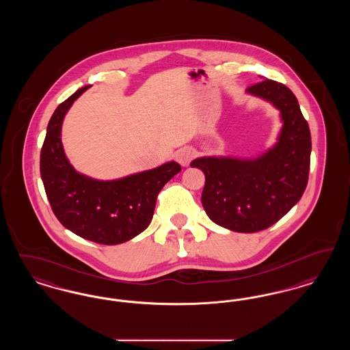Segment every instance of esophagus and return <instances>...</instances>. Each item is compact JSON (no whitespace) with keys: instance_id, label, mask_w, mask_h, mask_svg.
<instances>
[{"instance_id":"34e87169","label":"esophagus","mask_w":350,"mask_h":350,"mask_svg":"<svg viewBox=\"0 0 350 350\" xmlns=\"http://www.w3.org/2000/svg\"><path fill=\"white\" fill-rule=\"evenodd\" d=\"M194 150L190 148H183L176 153V161L180 163L183 167H187L190 161L194 159Z\"/></svg>"}]
</instances>
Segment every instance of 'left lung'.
<instances>
[{
	"mask_svg": "<svg viewBox=\"0 0 350 350\" xmlns=\"http://www.w3.org/2000/svg\"><path fill=\"white\" fill-rule=\"evenodd\" d=\"M247 93L270 102L281 113L277 143L254 159L200 157L206 183L202 204L208 217L227 230H267L299 202L308 183L311 133L294 93L281 83L262 80Z\"/></svg>",
	"mask_w": 350,
	"mask_h": 350,
	"instance_id": "1",
	"label": "left lung"
}]
</instances>
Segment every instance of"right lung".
Here are the masks:
<instances>
[{"instance_id": "obj_1", "label": "right lung", "mask_w": 350, "mask_h": 350, "mask_svg": "<svg viewBox=\"0 0 350 350\" xmlns=\"http://www.w3.org/2000/svg\"><path fill=\"white\" fill-rule=\"evenodd\" d=\"M89 88L79 89L52 114L40 150V176L51 208L66 228L86 240L117 245L150 226L157 194L181 167L170 161L111 181L79 173L64 153L62 126L69 107Z\"/></svg>"}]
</instances>
